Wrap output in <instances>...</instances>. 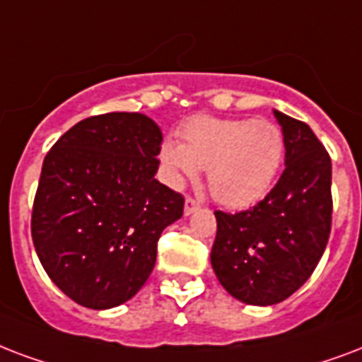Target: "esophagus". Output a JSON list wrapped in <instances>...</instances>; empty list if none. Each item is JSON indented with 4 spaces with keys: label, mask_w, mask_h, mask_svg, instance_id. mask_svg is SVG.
I'll use <instances>...</instances> for the list:
<instances>
[{
    "label": "esophagus",
    "mask_w": 362,
    "mask_h": 362,
    "mask_svg": "<svg viewBox=\"0 0 362 362\" xmlns=\"http://www.w3.org/2000/svg\"><path fill=\"white\" fill-rule=\"evenodd\" d=\"M195 211H199V203L192 197H187L186 203H184V216H192Z\"/></svg>",
    "instance_id": "obj_1"
}]
</instances>
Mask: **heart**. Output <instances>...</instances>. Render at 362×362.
I'll return each mask as SVG.
<instances>
[{
	"label": "heart",
	"mask_w": 362,
	"mask_h": 362,
	"mask_svg": "<svg viewBox=\"0 0 362 362\" xmlns=\"http://www.w3.org/2000/svg\"><path fill=\"white\" fill-rule=\"evenodd\" d=\"M182 142L165 140L159 148L165 180L182 187L209 173L212 197L230 209H248L272 192L285 140L267 119H220L195 115L180 129Z\"/></svg>",
	"instance_id": "b5f03b06"
}]
</instances>
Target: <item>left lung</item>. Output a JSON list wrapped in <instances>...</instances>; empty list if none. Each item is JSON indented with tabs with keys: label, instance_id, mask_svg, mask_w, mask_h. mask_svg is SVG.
I'll return each mask as SVG.
<instances>
[{
	"label": "left lung",
	"instance_id": "1",
	"mask_svg": "<svg viewBox=\"0 0 362 362\" xmlns=\"http://www.w3.org/2000/svg\"><path fill=\"white\" fill-rule=\"evenodd\" d=\"M285 170L272 192L237 214L214 212L211 264L220 285L248 305H273L310 279L332 222V163L310 125L273 110Z\"/></svg>",
	"mask_w": 362,
	"mask_h": 362
}]
</instances>
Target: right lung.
I'll return each mask as SVG.
<instances>
[{
  "instance_id": "add662e5",
  "label": "right lung",
  "mask_w": 362,
  "mask_h": 362,
  "mask_svg": "<svg viewBox=\"0 0 362 362\" xmlns=\"http://www.w3.org/2000/svg\"><path fill=\"white\" fill-rule=\"evenodd\" d=\"M161 142L148 115L112 112L79 121L47 153L32 239L52 283L83 308L131 300L163 230L182 218L184 197L156 180Z\"/></svg>"
}]
</instances>
